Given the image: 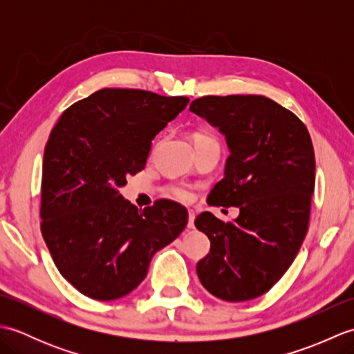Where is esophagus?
<instances>
[{"label":"esophagus","mask_w":354,"mask_h":354,"mask_svg":"<svg viewBox=\"0 0 354 354\" xmlns=\"http://www.w3.org/2000/svg\"><path fill=\"white\" fill-rule=\"evenodd\" d=\"M187 227H189L190 230L194 228V213L192 212V209H189V222H187Z\"/></svg>","instance_id":"1"}]
</instances>
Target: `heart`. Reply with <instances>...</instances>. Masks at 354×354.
Returning a JSON list of instances; mask_svg holds the SVG:
<instances>
[{"label": "heart", "mask_w": 354, "mask_h": 354, "mask_svg": "<svg viewBox=\"0 0 354 354\" xmlns=\"http://www.w3.org/2000/svg\"><path fill=\"white\" fill-rule=\"evenodd\" d=\"M208 140H214L212 135L205 131H196L193 133V141L194 145L196 142H202V141H208ZM169 194L171 198L179 199V201H189L190 199V192L185 189L184 185H171L169 189Z\"/></svg>", "instance_id": "b5f03b06"}]
</instances>
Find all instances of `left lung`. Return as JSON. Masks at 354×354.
<instances>
[{"label": "left lung", "mask_w": 354, "mask_h": 354, "mask_svg": "<svg viewBox=\"0 0 354 354\" xmlns=\"http://www.w3.org/2000/svg\"><path fill=\"white\" fill-rule=\"evenodd\" d=\"M190 111L217 127L230 149L208 204L240 209L227 223L208 212L196 217L212 243L196 272L212 295L248 301L280 280L307 234L315 190L310 135L293 112L263 95H205Z\"/></svg>", "instance_id": "8db88e82"}]
</instances>
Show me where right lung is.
<instances>
[{"label": "right lung", "mask_w": 354, "mask_h": 354, "mask_svg": "<svg viewBox=\"0 0 354 354\" xmlns=\"http://www.w3.org/2000/svg\"><path fill=\"white\" fill-rule=\"evenodd\" d=\"M189 102L103 88L53 127L42 162L41 231L59 272L84 295H127L146 278L155 252L184 231V207L158 201L141 212L118 189L145 169L155 135Z\"/></svg>", "instance_id": "obj_1"}]
</instances>
